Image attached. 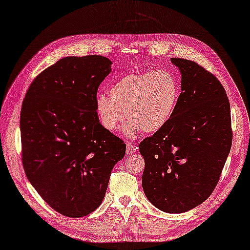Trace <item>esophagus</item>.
Wrapping results in <instances>:
<instances>
[{"label": "esophagus", "mask_w": 250, "mask_h": 250, "mask_svg": "<svg viewBox=\"0 0 250 250\" xmlns=\"http://www.w3.org/2000/svg\"><path fill=\"white\" fill-rule=\"evenodd\" d=\"M137 150V147L135 146V144L133 143H126V148H125V152L126 155H132L133 152Z\"/></svg>", "instance_id": "esophagus-1"}]
</instances>
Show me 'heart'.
<instances>
[{
	"label": "heart",
	"instance_id": "obj_1",
	"mask_svg": "<svg viewBox=\"0 0 250 250\" xmlns=\"http://www.w3.org/2000/svg\"><path fill=\"white\" fill-rule=\"evenodd\" d=\"M109 95L99 94L95 100L104 129L114 131L125 115V136L154 133L172 119L180 98V82L168 69L137 72L118 78L109 87Z\"/></svg>",
	"mask_w": 250,
	"mask_h": 250
}]
</instances>
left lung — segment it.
Instances as JSON below:
<instances>
[{"label": "left lung", "mask_w": 250, "mask_h": 250, "mask_svg": "<svg viewBox=\"0 0 250 250\" xmlns=\"http://www.w3.org/2000/svg\"><path fill=\"white\" fill-rule=\"evenodd\" d=\"M182 74L174 114L145 138L143 188L156 208L182 213L204 202L217 186L232 144L230 103L222 84L195 62L172 58Z\"/></svg>", "instance_id": "8db88e82"}]
</instances>
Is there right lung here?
Returning a JSON list of instances; mask_svg holds the SVG:
<instances>
[{"mask_svg":"<svg viewBox=\"0 0 250 250\" xmlns=\"http://www.w3.org/2000/svg\"><path fill=\"white\" fill-rule=\"evenodd\" d=\"M103 56L65 57L37 76L22 102V164L44 202L68 218L85 217L105 195L125 144L100 124L98 88L111 72Z\"/></svg>","mask_w":250,"mask_h":250,"instance_id":"obj_1","label":"right lung"}]
</instances>
